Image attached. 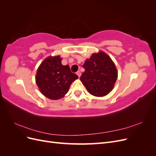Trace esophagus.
Wrapping results in <instances>:
<instances>
[{
    "label": "esophagus",
    "instance_id": "1",
    "mask_svg": "<svg viewBox=\"0 0 156 156\" xmlns=\"http://www.w3.org/2000/svg\"><path fill=\"white\" fill-rule=\"evenodd\" d=\"M77 75H78V77H81V72H80V71H78V72H77Z\"/></svg>",
    "mask_w": 156,
    "mask_h": 156
}]
</instances>
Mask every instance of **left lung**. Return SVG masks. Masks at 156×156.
I'll use <instances>...</instances> for the list:
<instances>
[{
	"mask_svg": "<svg viewBox=\"0 0 156 156\" xmlns=\"http://www.w3.org/2000/svg\"><path fill=\"white\" fill-rule=\"evenodd\" d=\"M84 72L80 80L88 92L97 97L105 96L112 91L118 72L110 56L103 51L93 53L83 65Z\"/></svg>",
	"mask_w": 156,
	"mask_h": 156,
	"instance_id": "1",
	"label": "left lung"
}]
</instances>
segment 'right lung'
I'll return each mask as SVG.
<instances>
[{
  "label": "right lung",
  "instance_id": "add662e5",
  "mask_svg": "<svg viewBox=\"0 0 156 156\" xmlns=\"http://www.w3.org/2000/svg\"><path fill=\"white\" fill-rule=\"evenodd\" d=\"M60 56H48L41 63L36 75V83L40 92L51 100L63 98L69 90L71 84L78 76L72 73L68 65L61 63Z\"/></svg>",
  "mask_w": 156,
  "mask_h": 156
}]
</instances>
